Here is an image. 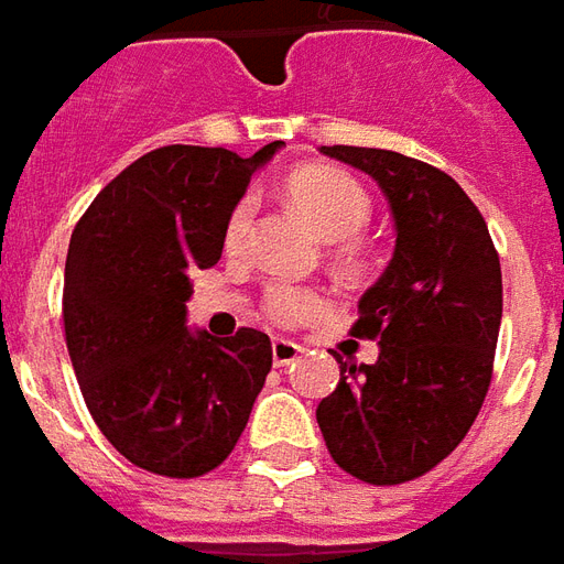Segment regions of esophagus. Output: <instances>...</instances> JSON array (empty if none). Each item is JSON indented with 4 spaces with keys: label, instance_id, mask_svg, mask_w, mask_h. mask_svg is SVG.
Wrapping results in <instances>:
<instances>
[{
    "label": "esophagus",
    "instance_id": "obj_1",
    "mask_svg": "<svg viewBox=\"0 0 564 564\" xmlns=\"http://www.w3.org/2000/svg\"><path fill=\"white\" fill-rule=\"evenodd\" d=\"M300 355H303V348L297 343H291V339H273V364L276 367L294 364Z\"/></svg>",
    "mask_w": 564,
    "mask_h": 564
}]
</instances>
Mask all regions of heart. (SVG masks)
Masks as SVG:
<instances>
[{"instance_id": "1", "label": "heart", "mask_w": 564, "mask_h": 564, "mask_svg": "<svg viewBox=\"0 0 564 564\" xmlns=\"http://www.w3.org/2000/svg\"><path fill=\"white\" fill-rule=\"evenodd\" d=\"M282 192L288 204L310 221L312 231L330 242V258L339 270L360 273L372 264V246L357 234L372 216V195L357 176L333 164H303L294 174H288ZM252 216V197L234 204L221 231L225 252H242ZM261 312L267 322L279 327H300L327 312V297L310 285H270L261 300Z\"/></svg>"}]
</instances>
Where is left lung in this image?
<instances>
[{"instance_id":"1","label":"left lung","mask_w":564,"mask_h":564,"mask_svg":"<svg viewBox=\"0 0 564 564\" xmlns=\"http://www.w3.org/2000/svg\"><path fill=\"white\" fill-rule=\"evenodd\" d=\"M322 152L384 188L397 249L351 324V336L376 339L378 360L357 367L333 355L339 384L315 417L336 466L393 487L438 466L484 405L501 324L499 252L445 171L393 150Z\"/></svg>"}]
</instances>
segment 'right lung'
I'll return each mask as SVG.
<instances>
[{
  "label": "right lung",
  "mask_w": 564,
  "mask_h": 564,
  "mask_svg": "<svg viewBox=\"0 0 564 564\" xmlns=\"http://www.w3.org/2000/svg\"><path fill=\"white\" fill-rule=\"evenodd\" d=\"M282 147L240 159L171 143L101 188L74 225L63 322L93 421L138 468L200 478L240 442L273 367L270 336L186 327L192 276L221 258V231L252 174Z\"/></svg>",
  "instance_id": "obj_1"
}]
</instances>
